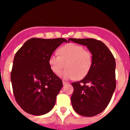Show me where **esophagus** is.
Segmentation results:
<instances>
[{"label": "esophagus", "mask_w": 130, "mask_h": 130, "mask_svg": "<svg viewBox=\"0 0 130 130\" xmlns=\"http://www.w3.org/2000/svg\"><path fill=\"white\" fill-rule=\"evenodd\" d=\"M62 83L64 85H66V84H68V83L67 82V81H62Z\"/></svg>", "instance_id": "obj_1"}]
</instances>
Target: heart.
Wrapping results in <instances>:
<instances>
[{"instance_id": "1", "label": "heart", "mask_w": 130, "mask_h": 130, "mask_svg": "<svg viewBox=\"0 0 130 130\" xmlns=\"http://www.w3.org/2000/svg\"><path fill=\"white\" fill-rule=\"evenodd\" d=\"M58 55H51L48 62L51 70L56 74H58L65 66L67 67L60 74L64 79H83L92 66V54L82 45L68 43L58 49Z\"/></svg>"}]
</instances>
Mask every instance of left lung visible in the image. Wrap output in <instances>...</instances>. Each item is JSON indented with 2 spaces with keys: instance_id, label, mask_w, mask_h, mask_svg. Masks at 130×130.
Returning <instances> with one entry per match:
<instances>
[{
  "instance_id": "8db88e82",
  "label": "left lung",
  "mask_w": 130,
  "mask_h": 130,
  "mask_svg": "<svg viewBox=\"0 0 130 130\" xmlns=\"http://www.w3.org/2000/svg\"><path fill=\"white\" fill-rule=\"evenodd\" d=\"M70 41L87 46L93 57L89 73L81 81L72 83V106L80 115H97L105 110L115 90V60L107 47L100 40L71 38Z\"/></svg>"
}]
</instances>
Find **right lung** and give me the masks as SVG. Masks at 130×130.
Segmentation results:
<instances>
[{
    "label": "right lung",
    "instance_id": "obj_1",
    "mask_svg": "<svg viewBox=\"0 0 130 130\" xmlns=\"http://www.w3.org/2000/svg\"><path fill=\"white\" fill-rule=\"evenodd\" d=\"M63 42L67 40L33 38L16 53L11 85L16 102L27 113L42 115L53 108L62 81L51 70L48 60Z\"/></svg>",
    "mask_w": 130,
    "mask_h": 130
}]
</instances>
